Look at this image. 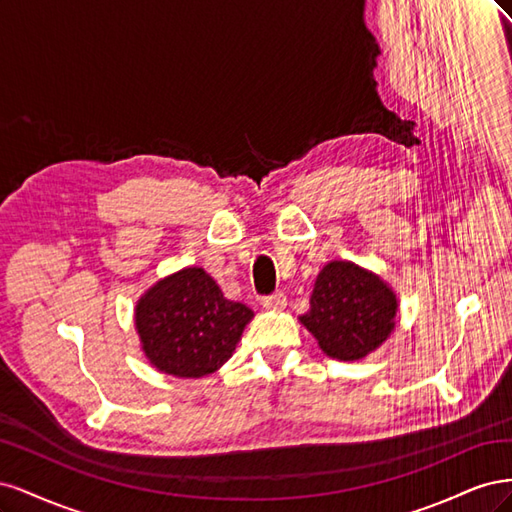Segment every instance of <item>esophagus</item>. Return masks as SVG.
Wrapping results in <instances>:
<instances>
[{"instance_id":"esophagus-1","label":"esophagus","mask_w":512,"mask_h":512,"mask_svg":"<svg viewBox=\"0 0 512 512\" xmlns=\"http://www.w3.org/2000/svg\"><path fill=\"white\" fill-rule=\"evenodd\" d=\"M262 307L265 309H284L286 307V294L273 292L269 297H262Z\"/></svg>"}]
</instances>
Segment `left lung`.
<instances>
[{"label":"left lung","instance_id":"8db88e82","mask_svg":"<svg viewBox=\"0 0 512 512\" xmlns=\"http://www.w3.org/2000/svg\"><path fill=\"white\" fill-rule=\"evenodd\" d=\"M395 318V292L376 273L333 260L318 273L301 322L331 359L359 361L386 342Z\"/></svg>","mask_w":512,"mask_h":512}]
</instances>
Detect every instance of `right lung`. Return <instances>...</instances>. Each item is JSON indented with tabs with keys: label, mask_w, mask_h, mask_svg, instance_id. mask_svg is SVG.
<instances>
[{
	"label": "right lung",
	"mask_w": 512,
	"mask_h": 512,
	"mask_svg": "<svg viewBox=\"0 0 512 512\" xmlns=\"http://www.w3.org/2000/svg\"><path fill=\"white\" fill-rule=\"evenodd\" d=\"M254 312L228 301L200 267L181 269L136 303L134 324L149 363L177 378H203L235 352Z\"/></svg>",
	"instance_id": "add662e5"
}]
</instances>
